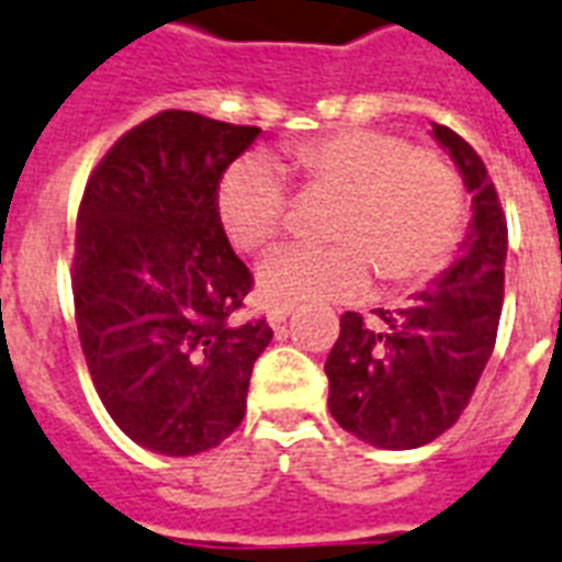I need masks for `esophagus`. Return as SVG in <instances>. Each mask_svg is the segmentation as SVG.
Returning a JSON list of instances; mask_svg holds the SVG:
<instances>
[{"instance_id": "obj_1", "label": "esophagus", "mask_w": 562, "mask_h": 562, "mask_svg": "<svg viewBox=\"0 0 562 562\" xmlns=\"http://www.w3.org/2000/svg\"><path fill=\"white\" fill-rule=\"evenodd\" d=\"M290 310H293V304H269V310H267L269 325H272V327L281 325V322L290 316Z\"/></svg>"}]
</instances>
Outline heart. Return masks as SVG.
Instances as JSON below:
<instances>
[{
  "label": "heart",
  "mask_w": 562,
  "mask_h": 562,
  "mask_svg": "<svg viewBox=\"0 0 562 562\" xmlns=\"http://www.w3.org/2000/svg\"><path fill=\"white\" fill-rule=\"evenodd\" d=\"M284 168L304 194L336 196L327 211L330 246H286L260 263V293L272 304L353 299L371 272L385 290L432 281L464 237V182L432 147L385 130H336L284 150ZM284 179L272 161L249 156L220 179L217 214L240 252H263L286 226Z\"/></svg>",
  "instance_id": "b5f03b06"
}]
</instances>
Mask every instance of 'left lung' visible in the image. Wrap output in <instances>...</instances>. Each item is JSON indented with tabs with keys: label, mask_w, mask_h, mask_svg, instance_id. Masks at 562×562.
<instances>
[{
	"label": "left lung",
	"mask_w": 562,
	"mask_h": 562,
	"mask_svg": "<svg viewBox=\"0 0 562 562\" xmlns=\"http://www.w3.org/2000/svg\"><path fill=\"white\" fill-rule=\"evenodd\" d=\"M432 136L473 194V226L461 258L401 310L339 318L327 353L330 415L345 432L383 450H415L443 435L473 397L499 330L508 223L482 156L447 124Z\"/></svg>",
	"instance_id": "obj_1"
}]
</instances>
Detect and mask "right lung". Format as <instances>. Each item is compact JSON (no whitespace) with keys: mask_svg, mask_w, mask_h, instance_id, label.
Here are the masks:
<instances>
[{"mask_svg":"<svg viewBox=\"0 0 562 562\" xmlns=\"http://www.w3.org/2000/svg\"><path fill=\"white\" fill-rule=\"evenodd\" d=\"M249 124L165 110L127 130L89 173L71 295L95 392L119 429L161 456H196L246 415L267 318L235 325L255 278L217 214Z\"/></svg>","mask_w":562,"mask_h":562,"instance_id":"1","label":"right lung"}]
</instances>
